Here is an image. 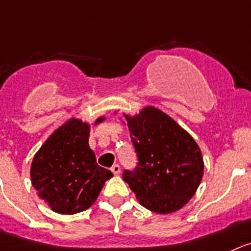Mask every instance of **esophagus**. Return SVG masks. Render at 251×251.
I'll list each match as a JSON object with an SVG mask.
<instances>
[{
    "label": "esophagus",
    "mask_w": 251,
    "mask_h": 251,
    "mask_svg": "<svg viewBox=\"0 0 251 251\" xmlns=\"http://www.w3.org/2000/svg\"><path fill=\"white\" fill-rule=\"evenodd\" d=\"M111 171H112V173H114L115 176H118L119 173H120V171H121V168H120V166L118 165V163H116V165H114L111 167Z\"/></svg>",
    "instance_id": "34e87169"
}]
</instances>
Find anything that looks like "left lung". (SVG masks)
I'll return each mask as SVG.
<instances>
[{"label": "left lung", "instance_id": "8db88e82", "mask_svg": "<svg viewBox=\"0 0 251 251\" xmlns=\"http://www.w3.org/2000/svg\"><path fill=\"white\" fill-rule=\"evenodd\" d=\"M123 114L139 157L136 170L124 172V181L146 209L158 214L177 212L189 202L202 181L204 162L200 146L157 107Z\"/></svg>", "mask_w": 251, "mask_h": 251}]
</instances>
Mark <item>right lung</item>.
<instances>
[{"label":"right lung","instance_id":"1","mask_svg":"<svg viewBox=\"0 0 251 251\" xmlns=\"http://www.w3.org/2000/svg\"><path fill=\"white\" fill-rule=\"evenodd\" d=\"M99 116L94 125L102 123ZM91 124L72 118L53 131L34 154L30 181L38 196L59 214H75L97 201L112 172L100 167L89 146Z\"/></svg>","mask_w":251,"mask_h":251}]
</instances>
